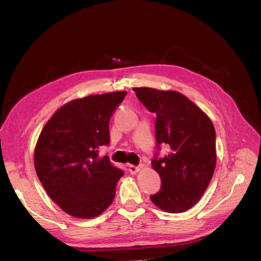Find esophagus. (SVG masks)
<instances>
[{
	"label": "esophagus",
	"mask_w": 261,
	"mask_h": 261,
	"mask_svg": "<svg viewBox=\"0 0 261 261\" xmlns=\"http://www.w3.org/2000/svg\"><path fill=\"white\" fill-rule=\"evenodd\" d=\"M139 169H140V167H139V166L129 165V171H130L131 174H136V173H138Z\"/></svg>",
	"instance_id": "34e87169"
}]
</instances>
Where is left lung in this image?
Returning <instances> with one entry per match:
<instances>
[{
    "label": "left lung",
    "instance_id": "left-lung-1",
    "mask_svg": "<svg viewBox=\"0 0 261 261\" xmlns=\"http://www.w3.org/2000/svg\"><path fill=\"white\" fill-rule=\"evenodd\" d=\"M137 98L156 114V148L169 147L166 156L154 154L152 167L161 188L151 200L168 213H182L196 205L213 177L215 130L208 116L187 96L175 91L135 87Z\"/></svg>",
    "mask_w": 261,
    "mask_h": 261
}]
</instances>
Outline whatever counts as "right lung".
I'll return each instance as SVG.
<instances>
[{"instance_id": "1", "label": "right lung", "mask_w": 261, "mask_h": 261, "mask_svg": "<svg viewBox=\"0 0 261 261\" xmlns=\"http://www.w3.org/2000/svg\"><path fill=\"white\" fill-rule=\"evenodd\" d=\"M125 95L114 92L73 100L43 126L35 146V171L65 213L95 218L113 202L124 173L99 151L109 145V120Z\"/></svg>"}]
</instances>
